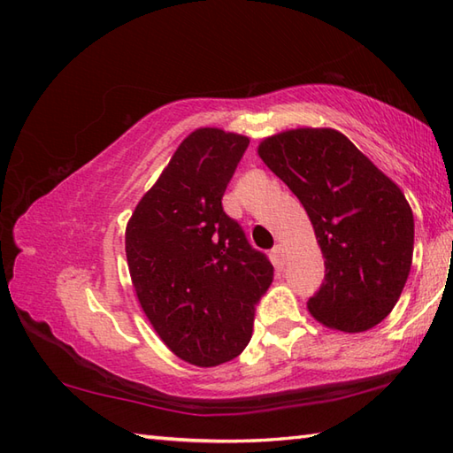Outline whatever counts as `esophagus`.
Returning a JSON list of instances; mask_svg holds the SVG:
<instances>
[{
  "label": "esophagus",
  "mask_w": 453,
  "mask_h": 453,
  "mask_svg": "<svg viewBox=\"0 0 453 453\" xmlns=\"http://www.w3.org/2000/svg\"><path fill=\"white\" fill-rule=\"evenodd\" d=\"M273 257H274V261L278 263V265H284V261H286V249H284V245H274V249H273Z\"/></svg>",
  "instance_id": "1"
}]
</instances>
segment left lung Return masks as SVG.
Instances as JSON below:
<instances>
[{"instance_id": "8db88e82", "label": "left lung", "mask_w": 453, "mask_h": 453, "mask_svg": "<svg viewBox=\"0 0 453 453\" xmlns=\"http://www.w3.org/2000/svg\"><path fill=\"white\" fill-rule=\"evenodd\" d=\"M258 156L300 198L325 257V280L307 310L344 333L381 323L405 288L415 245L401 188L333 128L274 134Z\"/></svg>"}]
</instances>
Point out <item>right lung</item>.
I'll list each match as a JSON object with an SVG mask.
<instances>
[{
	"mask_svg": "<svg viewBox=\"0 0 453 453\" xmlns=\"http://www.w3.org/2000/svg\"><path fill=\"white\" fill-rule=\"evenodd\" d=\"M247 146V136L219 128L188 134L127 226L143 313L171 352L200 368L243 352L255 305L274 276L266 255L221 208Z\"/></svg>",
	"mask_w": 453,
	"mask_h": 453,
	"instance_id": "right-lung-1",
	"label": "right lung"
}]
</instances>
